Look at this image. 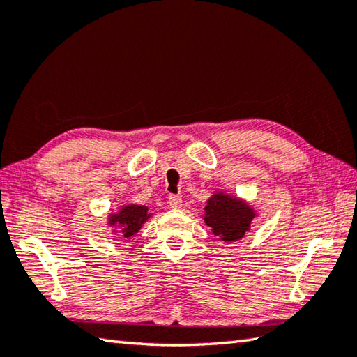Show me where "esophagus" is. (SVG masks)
Instances as JSON below:
<instances>
[{"label": "esophagus", "mask_w": 357, "mask_h": 357, "mask_svg": "<svg viewBox=\"0 0 357 357\" xmlns=\"http://www.w3.org/2000/svg\"><path fill=\"white\" fill-rule=\"evenodd\" d=\"M169 204H170L172 208H181V207H183V199H181L179 197H170Z\"/></svg>", "instance_id": "esophagus-1"}]
</instances>
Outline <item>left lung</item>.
<instances>
[{
    "instance_id": "1",
    "label": "left lung",
    "mask_w": 357,
    "mask_h": 357,
    "mask_svg": "<svg viewBox=\"0 0 357 357\" xmlns=\"http://www.w3.org/2000/svg\"><path fill=\"white\" fill-rule=\"evenodd\" d=\"M258 213L260 212L246 199L226 190H215L206 201L202 220L221 241L232 243L249 232Z\"/></svg>"
}]
</instances>
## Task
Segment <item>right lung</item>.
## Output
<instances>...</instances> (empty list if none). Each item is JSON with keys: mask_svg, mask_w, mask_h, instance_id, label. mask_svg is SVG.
I'll return each instance as SVG.
<instances>
[{"mask_svg": "<svg viewBox=\"0 0 357 357\" xmlns=\"http://www.w3.org/2000/svg\"><path fill=\"white\" fill-rule=\"evenodd\" d=\"M151 212L149 207L139 204H125L121 206L117 212H111L108 215L107 226L111 227V232L117 234L122 238H131L135 236L149 218H151Z\"/></svg>", "mask_w": 357, "mask_h": 357, "instance_id": "right-lung-1", "label": "right lung"}]
</instances>
